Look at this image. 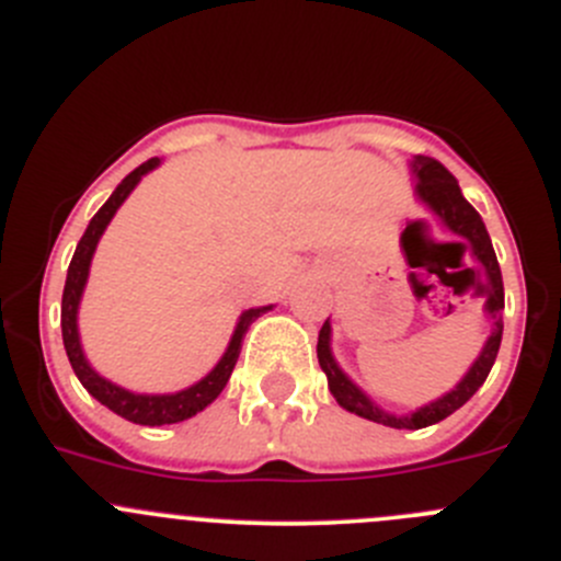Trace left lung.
<instances>
[{
    "label": "left lung",
    "mask_w": 561,
    "mask_h": 561,
    "mask_svg": "<svg viewBox=\"0 0 561 561\" xmlns=\"http://www.w3.org/2000/svg\"><path fill=\"white\" fill-rule=\"evenodd\" d=\"M411 175L416 183V199L431 210L438 219V225L444 227L453 236L463 238L471 249V257L482 265L488 276V301H485V314L491 318V334H488L485 345H482L480 356L474 358V364L469 367V373L455 383V389H449L447 394L436 397L427 405L416 408L411 413H391L386 408H380L373 397L364 389H358L342 367L336 364L334 353H331V320H325L323 329L318 334V362L320 369L329 378V391L334 394V400L340 402L345 411L356 413V416L369 419V422H378V425L397 427V431H419V427L436 425L442 419H447L449 413L458 411L460 405L474 397V391L485 383L488 373H491L493 362H496L499 345H502V312H504V285H502V268H499L496 252H493L491 236L485 230V221L469 205V199L460 192L458 181L453 178V172L444 164H438L431 156H413L411 161ZM463 247V243H458Z\"/></svg>",
    "instance_id": "obj_1"
}]
</instances>
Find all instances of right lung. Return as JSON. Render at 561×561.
Instances as JSON below:
<instances>
[{"instance_id":"1","label":"right lung","mask_w":561,"mask_h":561,"mask_svg":"<svg viewBox=\"0 0 561 561\" xmlns=\"http://www.w3.org/2000/svg\"><path fill=\"white\" fill-rule=\"evenodd\" d=\"M159 164L161 159H150L145 161L142 167H136V170L130 172L117 188H114L112 197L103 203V208L92 216L84 236H81L79 247H76L73 260H70L68 265V279H65V290H62V342H65V353H68V362L70 367H73L76 378H79L81 386H84V389L90 391L101 405H106L108 411L128 419V422H134V425H148V427L175 425V422L197 416L203 408H208L210 402L221 394L227 380H230L232 367H236L238 362L241 342L243 336H247L249 325H252L260 314L274 309V304H268V307L247 309V312L238 318L236 331H232L230 342H227V351L221 353L216 367L210 369L205 378H199L197 383L186 386V389L181 391H172V394H139V391H130L125 389V386H117L108 378H103V375L87 362L84 347H81V336H79V304H81V296H84L87 276H90L92 254H95L98 241H101L103 230H106L108 221H112L114 214L119 210V205H123L125 199H128V194L139 186V181H142L148 172H153Z\"/></svg>"}]
</instances>
